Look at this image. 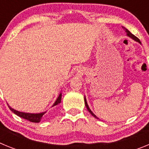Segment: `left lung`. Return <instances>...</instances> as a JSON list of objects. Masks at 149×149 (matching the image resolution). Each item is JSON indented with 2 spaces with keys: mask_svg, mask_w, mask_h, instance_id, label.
<instances>
[{
  "mask_svg": "<svg viewBox=\"0 0 149 149\" xmlns=\"http://www.w3.org/2000/svg\"><path fill=\"white\" fill-rule=\"evenodd\" d=\"M122 28L125 29V32H126V33H127V36H129V37H131V39H134V40L136 41V42H138L140 43V44H141V42H140V41H139V39H138V38L136 37V36H134V34L131 33L130 32V31H129L128 30H127V29H126L125 27H122ZM84 101H85V105H86V108H87L88 111H89V113H91V115L93 116H94L95 118H96V119H98V117L96 116L95 115L94 113H93V112H92V110H91L90 109H89V106H88V104H87V102H86V98H84Z\"/></svg>",
  "mask_w": 149,
  "mask_h": 149,
  "instance_id": "obj_1",
  "label": "left lung"
}]
</instances>
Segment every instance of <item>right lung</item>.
I'll use <instances>...</instances> for the list:
<instances>
[{"instance_id": "1", "label": "right lung", "mask_w": 149, "mask_h": 149, "mask_svg": "<svg viewBox=\"0 0 149 149\" xmlns=\"http://www.w3.org/2000/svg\"><path fill=\"white\" fill-rule=\"evenodd\" d=\"M61 98H62V93H60V95H59L58 98H56V101L54 102V104H53V106H56V105L59 104L61 102ZM10 107V110L12 112H13L14 113L16 114L17 116H18L19 117H22L23 119H27V120L30 121L31 122H36V123H38L41 121V119H42V117L43 116L45 113L46 112H43V113H23V112H20V111H18V110H14L13 108Z\"/></svg>"}]
</instances>
